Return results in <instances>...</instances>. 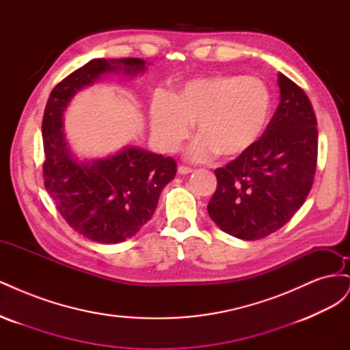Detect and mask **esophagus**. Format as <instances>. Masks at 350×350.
I'll use <instances>...</instances> for the list:
<instances>
[{
	"label": "esophagus",
	"instance_id": "obj_1",
	"mask_svg": "<svg viewBox=\"0 0 350 350\" xmlns=\"http://www.w3.org/2000/svg\"><path fill=\"white\" fill-rule=\"evenodd\" d=\"M178 172L181 174V175H187V174H191L193 169L188 167V166H184V165H179L178 166Z\"/></svg>",
	"mask_w": 350,
	"mask_h": 350
}]
</instances>
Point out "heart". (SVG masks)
<instances>
[{
    "label": "heart",
    "instance_id": "obj_1",
    "mask_svg": "<svg viewBox=\"0 0 350 350\" xmlns=\"http://www.w3.org/2000/svg\"><path fill=\"white\" fill-rule=\"evenodd\" d=\"M270 113L271 94L264 81L219 74L187 83L172 98L159 96L152 105V130L163 149L175 150L196 121L198 139L189 146V157H235L257 143Z\"/></svg>",
    "mask_w": 350,
    "mask_h": 350
}]
</instances>
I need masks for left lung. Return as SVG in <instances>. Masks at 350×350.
I'll use <instances>...</instances> for the list:
<instances>
[{"label": "left lung", "instance_id": "1", "mask_svg": "<svg viewBox=\"0 0 350 350\" xmlns=\"http://www.w3.org/2000/svg\"><path fill=\"white\" fill-rule=\"evenodd\" d=\"M280 102L251 149L217 167V188L207 204L226 234L256 241L279 230L308 197L317 171L319 130L306 93L279 74Z\"/></svg>", "mask_w": 350, "mask_h": 350}]
</instances>
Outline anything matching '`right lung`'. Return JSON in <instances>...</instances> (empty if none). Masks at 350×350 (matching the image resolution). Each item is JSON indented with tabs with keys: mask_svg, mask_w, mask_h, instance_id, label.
<instances>
[{
	"mask_svg": "<svg viewBox=\"0 0 350 350\" xmlns=\"http://www.w3.org/2000/svg\"><path fill=\"white\" fill-rule=\"evenodd\" d=\"M144 70L140 58L92 59L57 84L44 112L45 188L70 228L94 242L116 243L134 237L152 219L163 187L175 178L176 162L137 147L92 163L79 162L67 147L62 113L74 94L102 74L134 76Z\"/></svg>",
	"mask_w": 350,
	"mask_h": 350,
	"instance_id": "obj_1",
	"label": "right lung"
}]
</instances>
